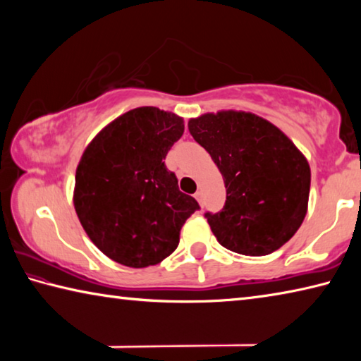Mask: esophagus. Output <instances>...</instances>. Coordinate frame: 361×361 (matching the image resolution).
Masks as SVG:
<instances>
[{"instance_id": "obj_1", "label": "esophagus", "mask_w": 361, "mask_h": 361, "mask_svg": "<svg viewBox=\"0 0 361 361\" xmlns=\"http://www.w3.org/2000/svg\"><path fill=\"white\" fill-rule=\"evenodd\" d=\"M194 197L199 200V204H200V205H202V192H200V191H197V192H195V194H194Z\"/></svg>"}]
</instances>
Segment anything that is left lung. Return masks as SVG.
Masks as SVG:
<instances>
[{
  "mask_svg": "<svg viewBox=\"0 0 361 361\" xmlns=\"http://www.w3.org/2000/svg\"><path fill=\"white\" fill-rule=\"evenodd\" d=\"M188 129L224 178V207L205 213L216 240L247 256L269 255L288 242L310 191V167L291 140L269 121L239 111L204 114Z\"/></svg>",
  "mask_w": 361,
  "mask_h": 361,
  "instance_id": "obj_1",
  "label": "left lung"
}]
</instances>
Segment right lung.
Returning a JSON list of instances; mask_svg holds the SVG:
<instances>
[{
    "label": "right lung",
    "mask_w": 361,
    "mask_h": 361,
    "mask_svg": "<svg viewBox=\"0 0 361 361\" xmlns=\"http://www.w3.org/2000/svg\"><path fill=\"white\" fill-rule=\"evenodd\" d=\"M183 132L176 114L135 108L106 126L79 161L78 218L100 252L119 264L148 267L166 259L178 247L181 226L200 210L164 162Z\"/></svg>",
    "instance_id": "right-lung-1"
}]
</instances>
